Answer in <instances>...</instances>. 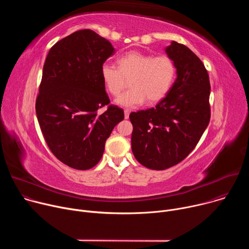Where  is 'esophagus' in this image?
<instances>
[{"label": "esophagus", "mask_w": 249, "mask_h": 249, "mask_svg": "<svg viewBox=\"0 0 249 249\" xmlns=\"http://www.w3.org/2000/svg\"><path fill=\"white\" fill-rule=\"evenodd\" d=\"M129 114H130V110L129 109H125L124 110V117H125V119L129 118Z\"/></svg>", "instance_id": "obj_1"}]
</instances>
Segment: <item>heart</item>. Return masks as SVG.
I'll return each instance as SVG.
<instances>
[{
    "instance_id": "obj_1",
    "label": "heart",
    "mask_w": 249,
    "mask_h": 249,
    "mask_svg": "<svg viewBox=\"0 0 249 249\" xmlns=\"http://www.w3.org/2000/svg\"><path fill=\"white\" fill-rule=\"evenodd\" d=\"M117 63L118 67L102 64L100 76L106 90L114 96L120 94L130 79L131 89L115 100L128 108L144 104L147 99L154 103L163 98L175 77L174 62L167 55L154 56L134 50L121 55Z\"/></svg>"
}]
</instances>
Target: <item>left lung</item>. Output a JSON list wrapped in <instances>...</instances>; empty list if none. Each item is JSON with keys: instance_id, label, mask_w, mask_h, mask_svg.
Instances as JSON below:
<instances>
[{"instance_id": "8db88e82", "label": "left lung", "mask_w": 249, "mask_h": 249, "mask_svg": "<svg viewBox=\"0 0 249 249\" xmlns=\"http://www.w3.org/2000/svg\"><path fill=\"white\" fill-rule=\"evenodd\" d=\"M165 52L177 78L156 107L132 112V152L144 166L163 170L183 160L196 147L210 118V81L202 61L172 41Z\"/></svg>"}]
</instances>
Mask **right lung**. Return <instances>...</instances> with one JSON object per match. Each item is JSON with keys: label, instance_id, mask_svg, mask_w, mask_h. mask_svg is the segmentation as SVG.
Listing matches in <instances>:
<instances>
[{"label": "right lung", "instance_id": "obj_1", "mask_svg": "<svg viewBox=\"0 0 249 249\" xmlns=\"http://www.w3.org/2000/svg\"><path fill=\"white\" fill-rule=\"evenodd\" d=\"M114 52L107 39L82 29L54 44L46 57L35 110L48 148L72 168L93 167L124 119L122 108L109 105L100 76L102 64ZM105 105L108 109L99 115Z\"/></svg>", "mask_w": 249, "mask_h": 249}]
</instances>
